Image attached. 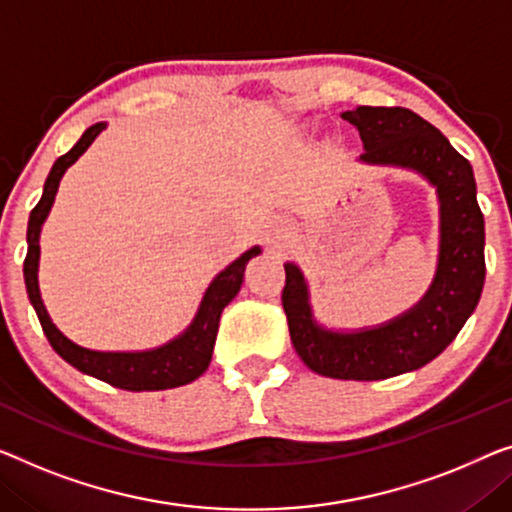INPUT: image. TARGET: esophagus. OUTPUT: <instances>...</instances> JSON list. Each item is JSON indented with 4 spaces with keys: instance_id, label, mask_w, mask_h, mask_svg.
<instances>
[{
    "instance_id": "obj_1",
    "label": "esophagus",
    "mask_w": 512,
    "mask_h": 512,
    "mask_svg": "<svg viewBox=\"0 0 512 512\" xmlns=\"http://www.w3.org/2000/svg\"><path fill=\"white\" fill-rule=\"evenodd\" d=\"M289 236H292V227L285 220H276L271 227V243H276V246H282Z\"/></svg>"
}]
</instances>
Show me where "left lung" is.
Returning a JSON list of instances; mask_svg holds the SVG:
<instances>
[{"label":"left lung","mask_w":512,"mask_h":512,"mask_svg":"<svg viewBox=\"0 0 512 512\" xmlns=\"http://www.w3.org/2000/svg\"><path fill=\"white\" fill-rule=\"evenodd\" d=\"M363 140L361 160L414 170L437 188L439 259L430 289L391 322L352 333L324 329L312 317L308 282L285 264V308L292 345L312 372L331 379L377 381L423 368L455 340L476 310L485 282V220L469 160L441 131L407 108L342 112Z\"/></svg>","instance_id":"left-lung-1"}]
</instances>
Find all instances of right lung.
Returning a JSON list of instances; mask_svg holds the SVG:
<instances>
[{"label": "right lung", "mask_w": 512, "mask_h": 512, "mask_svg": "<svg viewBox=\"0 0 512 512\" xmlns=\"http://www.w3.org/2000/svg\"><path fill=\"white\" fill-rule=\"evenodd\" d=\"M101 131H105V121L101 124L89 126L75 147L68 154L59 156L52 165V170L45 179L43 195L38 200L36 207L29 213V225H27V257H25V285L29 301H32L38 322L43 326V333L52 349L64 358L66 363H71L75 370L85 372L96 379L105 381V384L124 388V391H165V388H177L183 384H190L209 368L213 345H216V333L220 312L225 310V305L230 303L236 294H239L243 271L250 259L262 253V248L253 246L246 250L241 257H236L234 262L227 266L225 271H220L216 278L211 280L207 292L202 296L200 308L195 312V319L190 326L177 338L165 342L156 349H147V352H96V349H87L75 345L73 340H68L61 333L45 310L41 292H38V257H41V227L48 218V213L55 204V195L59 188V181L64 177V172L78 160L89 144L96 140Z\"/></svg>", "instance_id": "right-lung-1"}]
</instances>
